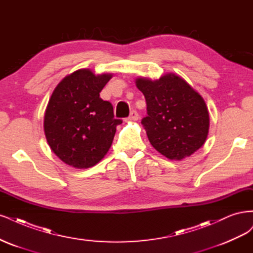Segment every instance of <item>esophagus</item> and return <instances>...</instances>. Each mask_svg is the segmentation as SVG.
Returning a JSON list of instances; mask_svg holds the SVG:
<instances>
[{"label":"esophagus","mask_w":253,"mask_h":253,"mask_svg":"<svg viewBox=\"0 0 253 253\" xmlns=\"http://www.w3.org/2000/svg\"><path fill=\"white\" fill-rule=\"evenodd\" d=\"M129 119L131 120V121H137L138 120V113L135 110H132L131 112H130Z\"/></svg>","instance_id":"34e87169"}]
</instances>
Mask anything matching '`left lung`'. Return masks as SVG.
<instances>
[{
    "instance_id": "left-lung-1",
    "label": "left lung",
    "mask_w": 253,
    "mask_h": 253,
    "mask_svg": "<svg viewBox=\"0 0 253 253\" xmlns=\"http://www.w3.org/2000/svg\"><path fill=\"white\" fill-rule=\"evenodd\" d=\"M147 103L142 120L152 147L169 160L181 161L199 150L209 132V112L202 95L174 73L152 81L135 79Z\"/></svg>"
}]
</instances>
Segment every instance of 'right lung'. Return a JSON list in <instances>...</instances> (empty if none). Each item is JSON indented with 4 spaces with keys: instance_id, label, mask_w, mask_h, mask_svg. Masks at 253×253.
<instances>
[{
    "instance_id": "add662e5",
    "label": "right lung",
    "mask_w": 253,
    "mask_h": 253,
    "mask_svg": "<svg viewBox=\"0 0 253 253\" xmlns=\"http://www.w3.org/2000/svg\"><path fill=\"white\" fill-rule=\"evenodd\" d=\"M112 73L94 75L79 69L54 88L44 116V132L52 152L65 164L85 169L108 152L122 121L100 92Z\"/></svg>"
}]
</instances>
